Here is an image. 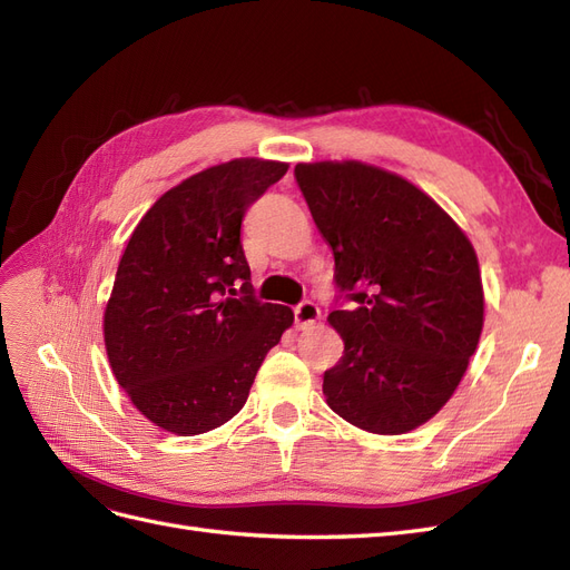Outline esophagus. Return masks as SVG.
I'll return each mask as SVG.
<instances>
[{"label": "esophagus", "mask_w": 570, "mask_h": 570, "mask_svg": "<svg viewBox=\"0 0 570 570\" xmlns=\"http://www.w3.org/2000/svg\"><path fill=\"white\" fill-rule=\"evenodd\" d=\"M321 318V308H318V304H314V302H302V304H297L295 306V323H297V327L299 331H304V327H308L312 323H316Z\"/></svg>", "instance_id": "obj_1"}]
</instances>
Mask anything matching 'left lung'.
I'll use <instances>...</instances> for the list:
<instances>
[{
  "label": "left lung",
  "mask_w": 570,
  "mask_h": 570,
  "mask_svg": "<svg viewBox=\"0 0 570 570\" xmlns=\"http://www.w3.org/2000/svg\"><path fill=\"white\" fill-rule=\"evenodd\" d=\"M316 228L333 247L344 354L323 373L337 416L402 435L446 404L482 331L469 237L416 185L361 161L297 164Z\"/></svg>",
  "instance_id": "left-lung-1"
}]
</instances>
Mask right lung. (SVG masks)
<instances>
[{"label":"right lung","mask_w":570,"mask_h":570,"mask_svg":"<svg viewBox=\"0 0 570 570\" xmlns=\"http://www.w3.org/2000/svg\"><path fill=\"white\" fill-rule=\"evenodd\" d=\"M287 164L235 159L154 202L120 256L105 312L118 385L151 423L199 435L245 406L258 366L295 321L254 297L239 228Z\"/></svg>","instance_id":"obj_1"}]
</instances>
